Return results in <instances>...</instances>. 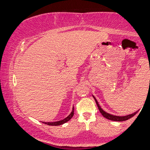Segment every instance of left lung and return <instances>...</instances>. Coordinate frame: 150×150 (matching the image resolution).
Instances as JSON below:
<instances>
[{"label": "left lung", "mask_w": 150, "mask_h": 150, "mask_svg": "<svg viewBox=\"0 0 150 150\" xmlns=\"http://www.w3.org/2000/svg\"><path fill=\"white\" fill-rule=\"evenodd\" d=\"M93 96V95H92ZM93 97H94V100L96 101V104L97 105V107L99 108V111H100V113H101V115H102L103 116L105 117L106 118H107L108 120H114V121H124V120H128L129 118H132V116H135V115L138 112V111H135V113H131V114H129V115H127V116H114V115H112V114H110V113H108L107 112H106V111H104V110L102 109V108H101V106H99V103H98V101L97 99H96V98L93 96Z\"/></svg>", "instance_id": "8db88e82"}]
</instances>
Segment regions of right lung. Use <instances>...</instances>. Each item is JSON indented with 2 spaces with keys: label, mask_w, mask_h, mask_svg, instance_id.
Segmentation results:
<instances>
[{
  "label": "right lung",
  "mask_w": 150,
  "mask_h": 150,
  "mask_svg": "<svg viewBox=\"0 0 150 150\" xmlns=\"http://www.w3.org/2000/svg\"><path fill=\"white\" fill-rule=\"evenodd\" d=\"M73 115H74V107H73V110H72L71 113H70L69 116H67L66 118H64V119L58 120V121H56V122H42V123H45V124H47L49 125H61L71 119L72 117L73 116Z\"/></svg>",
  "instance_id": "obj_1"
}]
</instances>
